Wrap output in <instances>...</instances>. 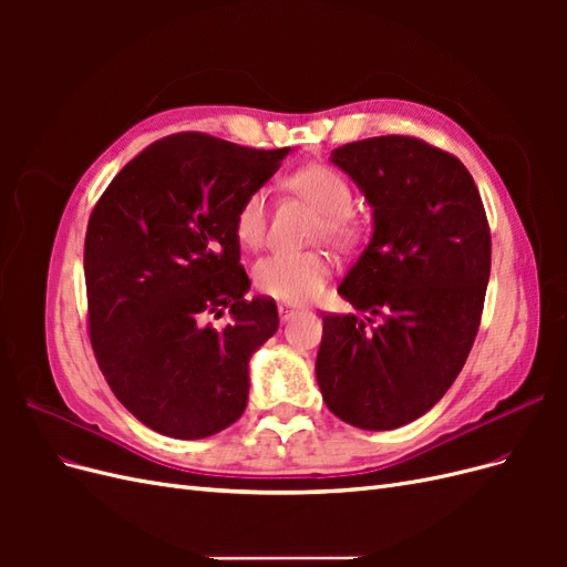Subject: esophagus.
I'll return each mask as SVG.
<instances>
[{"label": "esophagus", "instance_id": "esophagus-1", "mask_svg": "<svg viewBox=\"0 0 567 567\" xmlns=\"http://www.w3.org/2000/svg\"><path fill=\"white\" fill-rule=\"evenodd\" d=\"M293 315H298V310H296L293 305H286V302H281V305H279V317H281V321L293 319Z\"/></svg>", "mask_w": 567, "mask_h": 567}]
</instances>
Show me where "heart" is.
<instances>
[{
    "label": "heart",
    "instance_id": "heart-1",
    "mask_svg": "<svg viewBox=\"0 0 567 567\" xmlns=\"http://www.w3.org/2000/svg\"><path fill=\"white\" fill-rule=\"evenodd\" d=\"M286 188L321 210L317 234L331 238L333 244L352 246L362 236V227L352 210L354 188L340 169L310 163L296 167L286 177ZM269 227V196L265 188H252L238 203L234 215L236 238L248 248L262 246ZM333 274V257L323 250H277L252 269L255 288L265 296L284 302H310Z\"/></svg>",
    "mask_w": 567,
    "mask_h": 567
}]
</instances>
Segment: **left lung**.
<instances>
[{
    "mask_svg": "<svg viewBox=\"0 0 567 567\" xmlns=\"http://www.w3.org/2000/svg\"><path fill=\"white\" fill-rule=\"evenodd\" d=\"M331 161L373 208L338 293L383 321L323 315L317 383L340 421L392 431L433 409L466 364L492 265L485 205L463 163L419 136H371Z\"/></svg>",
    "mask_w": 567,
    "mask_h": 567,
    "instance_id": "8db88e82",
    "label": "left lung"
}]
</instances>
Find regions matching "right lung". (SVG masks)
Masks as SVG:
<instances>
[{
	"label": "right lung",
	"instance_id": "right-lung-1",
	"mask_svg": "<svg viewBox=\"0 0 567 567\" xmlns=\"http://www.w3.org/2000/svg\"><path fill=\"white\" fill-rule=\"evenodd\" d=\"M203 132L165 136L96 200L84 236L90 340L101 373L151 431L200 440L241 419L248 362L279 329L246 298L234 215L288 156ZM229 309L225 330L207 323Z\"/></svg>",
	"mask_w": 567,
	"mask_h": 567
}]
</instances>
